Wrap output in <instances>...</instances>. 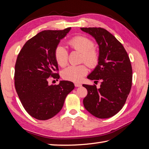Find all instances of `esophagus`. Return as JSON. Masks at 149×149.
<instances>
[{
    "label": "esophagus",
    "instance_id": "esophagus-1",
    "mask_svg": "<svg viewBox=\"0 0 149 149\" xmlns=\"http://www.w3.org/2000/svg\"><path fill=\"white\" fill-rule=\"evenodd\" d=\"M82 86V84L80 83H75V87H81Z\"/></svg>",
    "mask_w": 149,
    "mask_h": 149
}]
</instances>
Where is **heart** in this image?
I'll list each match as a JSON object with an SVG mask.
<instances>
[{"label": "heart", "mask_w": 149, "mask_h": 149, "mask_svg": "<svg viewBox=\"0 0 149 149\" xmlns=\"http://www.w3.org/2000/svg\"><path fill=\"white\" fill-rule=\"evenodd\" d=\"M68 45L72 49L82 54V61L90 68H95L99 61V54L94 49V43L90 39L82 36H77L68 41ZM58 64L65 66L68 62V51L65 47L59 45L54 52ZM88 68L84 65H70L63 70L62 77L66 80L79 82L87 74Z\"/></svg>", "instance_id": "heart-1"}]
</instances>
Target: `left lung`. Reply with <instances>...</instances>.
<instances>
[{"mask_svg": "<svg viewBox=\"0 0 149 149\" xmlns=\"http://www.w3.org/2000/svg\"><path fill=\"white\" fill-rule=\"evenodd\" d=\"M81 29L95 39L99 49V63L87 78L101 81L99 89L95 85L83 84L88 90L84 106L97 118H110L121 110L130 93V59L122 43L107 30L101 27Z\"/></svg>", "mask_w": 149, "mask_h": 149, "instance_id": "left-lung-1", "label": "left lung"}]
</instances>
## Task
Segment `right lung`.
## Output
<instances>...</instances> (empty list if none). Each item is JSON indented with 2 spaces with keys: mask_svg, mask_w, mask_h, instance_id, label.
Here are the masks:
<instances>
[{
  "mask_svg": "<svg viewBox=\"0 0 149 149\" xmlns=\"http://www.w3.org/2000/svg\"><path fill=\"white\" fill-rule=\"evenodd\" d=\"M71 27L64 30H46L25 43L19 52L15 68V86L22 106L29 115L46 120L57 115L66 97L74 89L72 82L60 81L49 84L50 77L59 79L54 52L60 40Z\"/></svg>",
  "mask_w": 149,
  "mask_h": 149,
  "instance_id": "obj_1",
  "label": "right lung"
}]
</instances>
